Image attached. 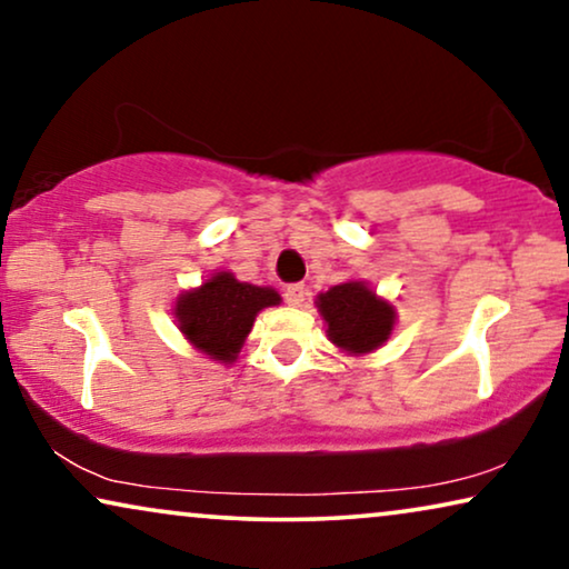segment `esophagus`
<instances>
[{"instance_id":"esophagus-1","label":"esophagus","mask_w":569,"mask_h":569,"mask_svg":"<svg viewBox=\"0 0 569 569\" xmlns=\"http://www.w3.org/2000/svg\"><path fill=\"white\" fill-rule=\"evenodd\" d=\"M306 298H308V287L306 284H290V287H284V300L290 302V306H302V302H306Z\"/></svg>"}]
</instances>
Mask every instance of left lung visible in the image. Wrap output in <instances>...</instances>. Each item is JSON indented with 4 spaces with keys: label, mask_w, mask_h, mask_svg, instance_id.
I'll list each match as a JSON object with an SVG mask.
<instances>
[{
    "label": "left lung",
    "mask_w": 569,
    "mask_h": 569,
    "mask_svg": "<svg viewBox=\"0 0 569 569\" xmlns=\"http://www.w3.org/2000/svg\"><path fill=\"white\" fill-rule=\"evenodd\" d=\"M329 339L347 355H368L388 341L396 323L391 302L380 300L365 282H345L316 298Z\"/></svg>",
    "instance_id": "left-lung-1"
}]
</instances>
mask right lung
Segmentation results:
<instances>
[{
    "label": "right lung",
    "instance_id": "add662e5",
    "mask_svg": "<svg viewBox=\"0 0 569 569\" xmlns=\"http://www.w3.org/2000/svg\"><path fill=\"white\" fill-rule=\"evenodd\" d=\"M279 302L282 298L271 287L238 282L230 271H217L197 290L183 292L176 300V321L199 352L230 365L251 333L259 310Z\"/></svg>",
    "mask_w": 569,
    "mask_h": 569
}]
</instances>
